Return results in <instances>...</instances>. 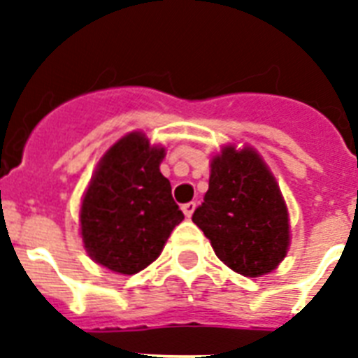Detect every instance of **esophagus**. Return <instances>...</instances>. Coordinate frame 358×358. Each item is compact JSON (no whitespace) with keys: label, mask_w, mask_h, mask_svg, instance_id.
Instances as JSON below:
<instances>
[{"label":"esophagus","mask_w":358,"mask_h":358,"mask_svg":"<svg viewBox=\"0 0 358 358\" xmlns=\"http://www.w3.org/2000/svg\"><path fill=\"white\" fill-rule=\"evenodd\" d=\"M195 208H196L195 202H187V204H184V206H182V212L185 213V217L189 219L191 215H193V212H195Z\"/></svg>","instance_id":"obj_1"}]
</instances>
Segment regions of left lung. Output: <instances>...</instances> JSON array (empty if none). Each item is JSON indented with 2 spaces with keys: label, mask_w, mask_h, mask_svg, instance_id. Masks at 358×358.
<instances>
[{
  "label": "left lung",
  "mask_w": 358,
  "mask_h": 358,
  "mask_svg": "<svg viewBox=\"0 0 358 358\" xmlns=\"http://www.w3.org/2000/svg\"><path fill=\"white\" fill-rule=\"evenodd\" d=\"M193 223L224 266L262 277L280 266L289 249V213L264 157L243 145H224L210 159V187Z\"/></svg>",
  "instance_id": "left-lung-1"
}]
</instances>
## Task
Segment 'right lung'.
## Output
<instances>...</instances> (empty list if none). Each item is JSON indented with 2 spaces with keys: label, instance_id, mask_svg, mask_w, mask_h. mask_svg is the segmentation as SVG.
I'll return each mask as SVG.
<instances>
[{
  "label": "right lung",
  "instance_id": "obj_1",
  "mask_svg": "<svg viewBox=\"0 0 358 358\" xmlns=\"http://www.w3.org/2000/svg\"><path fill=\"white\" fill-rule=\"evenodd\" d=\"M163 157L165 146L152 145L143 131H129L100 157L81 196L83 247L109 271H143L184 219L159 171Z\"/></svg>",
  "mask_w": 358,
  "mask_h": 358
}]
</instances>
